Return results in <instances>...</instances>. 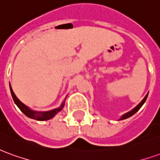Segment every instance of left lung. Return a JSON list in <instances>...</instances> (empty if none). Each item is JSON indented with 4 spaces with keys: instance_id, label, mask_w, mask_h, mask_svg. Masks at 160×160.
<instances>
[{
    "instance_id": "left-lung-1",
    "label": "left lung",
    "mask_w": 160,
    "mask_h": 160,
    "mask_svg": "<svg viewBox=\"0 0 160 160\" xmlns=\"http://www.w3.org/2000/svg\"><path fill=\"white\" fill-rule=\"evenodd\" d=\"M148 93L145 96V98L142 99V100L141 101V103L140 104H138L134 108V109H132L131 111H129L128 112H127V113H125V114H123L122 117L120 118V119L119 120H124V119H126V118H130V117H132L133 115L135 114L136 112H137L140 109H141V107L144 104V103L146 102V100H147V98H148Z\"/></svg>"
}]
</instances>
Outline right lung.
I'll return each instance as SVG.
<instances>
[{
    "label": "right lung",
    "mask_w": 160,
    "mask_h": 160,
    "mask_svg": "<svg viewBox=\"0 0 160 160\" xmlns=\"http://www.w3.org/2000/svg\"><path fill=\"white\" fill-rule=\"evenodd\" d=\"M10 92H11V94H12V99L14 101L15 104L19 108V110L22 111L24 114L26 115V117H28L30 118H32V119H35V120H38V121H46V120H49L53 118L55 116H56L59 111H61L62 110L63 106L65 104V100H66V98L63 101L62 104L60 105L59 107L56 108V109H53L51 111H33L32 110L31 108H29L28 106H26V104H24L19 100L18 98L16 97V95L12 91V87H11V85H10Z\"/></svg>",
    "instance_id": "right-lung-1"
}]
</instances>
